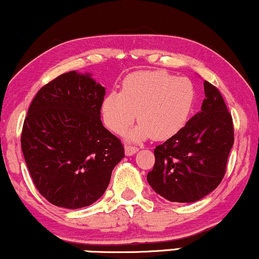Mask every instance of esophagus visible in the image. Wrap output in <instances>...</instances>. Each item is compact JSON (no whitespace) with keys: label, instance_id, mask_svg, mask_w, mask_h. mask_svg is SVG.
<instances>
[{"label":"esophagus","instance_id":"esophagus-1","mask_svg":"<svg viewBox=\"0 0 259 259\" xmlns=\"http://www.w3.org/2000/svg\"><path fill=\"white\" fill-rule=\"evenodd\" d=\"M137 151H138V148H137V146H133V145H127L126 148H124V152H126V155H127V156H132V155H135Z\"/></svg>","mask_w":259,"mask_h":259}]
</instances>
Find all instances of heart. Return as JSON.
<instances>
[{
  "label": "heart",
  "instance_id": "obj_1",
  "mask_svg": "<svg viewBox=\"0 0 259 259\" xmlns=\"http://www.w3.org/2000/svg\"><path fill=\"white\" fill-rule=\"evenodd\" d=\"M196 90L187 78H175L164 71L136 72L122 81L121 92H110L102 102V119L115 135H123L142 121L130 135L132 140L149 137L168 139L186 124Z\"/></svg>",
  "mask_w": 259,
  "mask_h": 259
}]
</instances>
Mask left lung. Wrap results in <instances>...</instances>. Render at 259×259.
I'll return each instance as SVG.
<instances>
[{"instance_id":"obj_1","label":"left lung","mask_w":259,"mask_h":259,"mask_svg":"<svg viewBox=\"0 0 259 259\" xmlns=\"http://www.w3.org/2000/svg\"><path fill=\"white\" fill-rule=\"evenodd\" d=\"M202 110L177 135L156 146L148 183L170 202L193 203L215 190L227 169L234 126L221 92L204 80Z\"/></svg>"}]
</instances>
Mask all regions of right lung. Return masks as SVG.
<instances>
[{
    "label": "right lung",
    "mask_w": 259,
    "mask_h": 259,
    "mask_svg": "<svg viewBox=\"0 0 259 259\" xmlns=\"http://www.w3.org/2000/svg\"><path fill=\"white\" fill-rule=\"evenodd\" d=\"M104 96L91 74L72 71L44 85L28 108L22 154L34 186L54 205H91L124 157L121 140L102 124Z\"/></svg>",
    "instance_id": "1"
}]
</instances>
